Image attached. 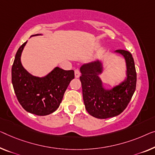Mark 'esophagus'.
<instances>
[{
    "label": "esophagus",
    "instance_id": "esophagus-1",
    "mask_svg": "<svg viewBox=\"0 0 155 155\" xmlns=\"http://www.w3.org/2000/svg\"><path fill=\"white\" fill-rule=\"evenodd\" d=\"M74 75H75V77L76 78H78L81 76V71H79V70H78V69H77V70H75L74 71Z\"/></svg>",
    "mask_w": 155,
    "mask_h": 155
}]
</instances>
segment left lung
<instances>
[{"instance_id":"1","label":"left lung","mask_w":155,"mask_h":155,"mask_svg":"<svg viewBox=\"0 0 155 155\" xmlns=\"http://www.w3.org/2000/svg\"><path fill=\"white\" fill-rule=\"evenodd\" d=\"M122 55L127 64V78L110 90L103 87L99 74L102 72L100 61L84 64L81 67L83 98L85 109L97 118L106 119L120 114L127 107L137 86V71L132 55L128 51H115Z\"/></svg>"}]
</instances>
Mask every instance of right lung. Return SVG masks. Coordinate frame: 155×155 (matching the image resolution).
<instances>
[{"mask_svg":"<svg viewBox=\"0 0 155 155\" xmlns=\"http://www.w3.org/2000/svg\"><path fill=\"white\" fill-rule=\"evenodd\" d=\"M35 35L39 34L32 36ZM26 42L18 48L12 68L14 91L18 102L26 111L47 115L59 107L67 87L74 78V71L57 67L45 77L31 75L21 63V55Z\"/></svg>","mask_w":155,"mask_h":155,"instance_id":"obj_1","label":"right lung"}]
</instances>
